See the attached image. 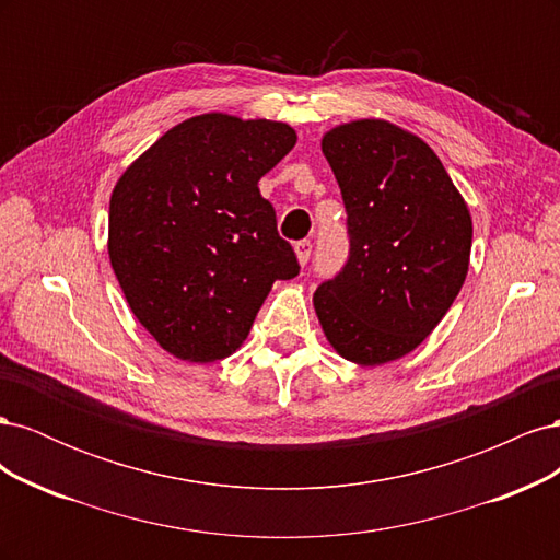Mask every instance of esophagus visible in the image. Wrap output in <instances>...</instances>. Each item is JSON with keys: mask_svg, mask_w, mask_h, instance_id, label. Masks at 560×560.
Returning <instances> with one entry per match:
<instances>
[{"mask_svg": "<svg viewBox=\"0 0 560 560\" xmlns=\"http://www.w3.org/2000/svg\"><path fill=\"white\" fill-rule=\"evenodd\" d=\"M294 252H296V261H299L301 266L308 264L311 252H313V243H311V241H299V243L294 245Z\"/></svg>", "mask_w": 560, "mask_h": 560, "instance_id": "1", "label": "esophagus"}]
</instances>
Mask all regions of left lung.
I'll list each match as a JSON object with an SVG mask.
<instances>
[{"instance_id":"left-lung-1","label":"left lung","mask_w":560,"mask_h":560,"mask_svg":"<svg viewBox=\"0 0 560 560\" xmlns=\"http://www.w3.org/2000/svg\"><path fill=\"white\" fill-rule=\"evenodd\" d=\"M322 154L341 186L350 257L317 287V319L348 362H395L425 341L460 292L469 208L432 147L385 118L334 126Z\"/></svg>"}]
</instances>
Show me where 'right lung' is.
Returning a JSON list of instances; mask_svg holds the SVG:
<instances>
[{"instance_id": "obj_1", "label": "right lung", "mask_w": 560, "mask_h": 560, "mask_svg": "<svg viewBox=\"0 0 560 560\" xmlns=\"http://www.w3.org/2000/svg\"><path fill=\"white\" fill-rule=\"evenodd\" d=\"M296 144L268 118L210 112L173 126L118 177L107 252L140 325L184 362L243 346L276 280L299 276L259 179Z\"/></svg>"}]
</instances>
